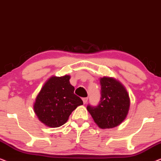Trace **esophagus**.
<instances>
[{
    "instance_id": "esophagus-1",
    "label": "esophagus",
    "mask_w": 161,
    "mask_h": 161,
    "mask_svg": "<svg viewBox=\"0 0 161 161\" xmlns=\"http://www.w3.org/2000/svg\"><path fill=\"white\" fill-rule=\"evenodd\" d=\"M87 101H88V97H83V103H84V104H86V103H87Z\"/></svg>"
}]
</instances>
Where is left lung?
Listing matches in <instances>:
<instances>
[{"label": "left lung", "instance_id": "8db88e82", "mask_svg": "<svg viewBox=\"0 0 161 161\" xmlns=\"http://www.w3.org/2000/svg\"><path fill=\"white\" fill-rule=\"evenodd\" d=\"M101 97L98 105H88L87 110L100 128H112L122 123L127 115L130 98L125 88L115 79H100Z\"/></svg>", "mask_w": 161, "mask_h": 161}]
</instances>
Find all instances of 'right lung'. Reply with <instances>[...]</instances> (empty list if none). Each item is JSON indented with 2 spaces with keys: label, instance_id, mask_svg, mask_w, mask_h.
Segmentation results:
<instances>
[{
  "label": "right lung",
  "instance_id": "right-lung-1",
  "mask_svg": "<svg viewBox=\"0 0 161 161\" xmlns=\"http://www.w3.org/2000/svg\"><path fill=\"white\" fill-rule=\"evenodd\" d=\"M70 76L52 77L45 83L34 105L39 119L50 127L65 124L72 112L83 105L81 99L74 94Z\"/></svg>",
  "mask_w": 161,
  "mask_h": 161
}]
</instances>
